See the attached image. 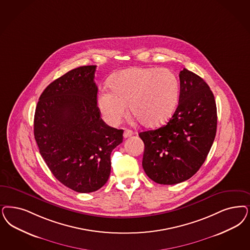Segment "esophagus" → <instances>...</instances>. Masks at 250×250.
Returning <instances> with one entry per match:
<instances>
[{
	"mask_svg": "<svg viewBox=\"0 0 250 250\" xmlns=\"http://www.w3.org/2000/svg\"><path fill=\"white\" fill-rule=\"evenodd\" d=\"M133 134H134V132H133L132 130L125 129V132H124V138H129Z\"/></svg>",
	"mask_w": 250,
	"mask_h": 250,
	"instance_id": "34e87169",
	"label": "esophagus"
}]
</instances>
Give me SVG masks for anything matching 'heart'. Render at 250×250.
I'll use <instances>...</instances> for the list:
<instances>
[{"instance_id":"heart-1","label":"heart","mask_w":250,"mask_h":250,"mask_svg":"<svg viewBox=\"0 0 250 250\" xmlns=\"http://www.w3.org/2000/svg\"><path fill=\"white\" fill-rule=\"evenodd\" d=\"M111 89L98 97L104 120L116 125L128 112L146 126H158L168 120L178 103L180 84L168 68L134 67L116 74Z\"/></svg>"}]
</instances>
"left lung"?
<instances>
[{"mask_svg": "<svg viewBox=\"0 0 250 250\" xmlns=\"http://www.w3.org/2000/svg\"><path fill=\"white\" fill-rule=\"evenodd\" d=\"M180 94L175 112L160 128L141 132L145 145L142 166L161 185L186 181L204 164L217 129V108L206 82L188 69L179 74Z\"/></svg>", "mask_w": 250, "mask_h": 250, "instance_id": "8db88e82", "label": "left lung"}]
</instances>
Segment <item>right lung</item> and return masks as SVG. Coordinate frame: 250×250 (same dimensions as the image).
<instances>
[{
    "label": "right lung",
    "mask_w": 250,
    "mask_h": 250,
    "mask_svg": "<svg viewBox=\"0 0 250 250\" xmlns=\"http://www.w3.org/2000/svg\"><path fill=\"white\" fill-rule=\"evenodd\" d=\"M96 65L73 69L44 89L34 116L40 153L62 185L79 193L103 188L111 173V153L124 130L109 126L97 106Z\"/></svg>",
    "instance_id": "1"
}]
</instances>
